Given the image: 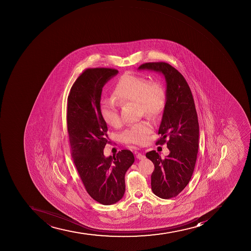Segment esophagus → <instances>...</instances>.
<instances>
[{
    "label": "esophagus",
    "instance_id": "obj_1",
    "mask_svg": "<svg viewBox=\"0 0 251 251\" xmlns=\"http://www.w3.org/2000/svg\"><path fill=\"white\" fill-rule=\"evenodd\" d=\"M136 158H137V159H139V160H143V159H144V158H145V155H143V154L141 153H138L136 154Z\"/></svg>",
    "mask_w": 251,
    "mask_h": 251
}]
</instances>
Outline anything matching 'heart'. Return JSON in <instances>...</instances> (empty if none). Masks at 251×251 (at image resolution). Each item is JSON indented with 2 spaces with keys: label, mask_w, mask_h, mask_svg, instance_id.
Here are the masks:
<instances>
[{
  "label": "heart",
  "mask_w": 251,
  "mask_h": 251,
  "mask_svg": "<svg viewBox=\"0 0 251 251\" xmlns=\"http://www.w3.org/2000/svg\"><path fill=\"white\" fill-rule=\"evenodd\" d=\"M113 100H102L100 114L106 124L114 127L121 125L118 104L136 102L139 111L146 117H157L165 104V95L161 85L150 82L142 76L126 73L120 77L114 88ZM152 127L149 122L142 121L126 128L121 134V140L127 144L144 145L148 142Z\"/></svg>",
  "instance_id": "heart-1"
}]
</instances>
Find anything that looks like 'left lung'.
Instances as JSON below:
<instances>
[{
	"label": "left lung",
	"mask_w": 251,
	"mask_h": 251,
	"mask_svg": "<svg viewBox=\"0 0 251 251\" xmlns=\"http://www.w3.org/2000/svg\"><path fill=\"white\" fill-rule=\"evenodd\" d=\"M139 70L163 74L166 81V102L155 144L167 143L169 155L161 159L151 151L146 157L155 166L151 190L163 199L175 198L189 184L198 157L199 124L193 95L181 74L167 62H147Z\"/></svg>",
	"instance_id": "left-lung-1"
}]
</instances>
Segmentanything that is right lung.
I'll return each instance as SVG.
<instances>
[{
	"mask_svg": "<svg viewBox=\"0 0 251 251\" xmlns=\"http://www.w3.org/2000/svg\"><path fill=\"white\" fill-rule=\"evenodd\" d=\"M119 71L90 68L83 71L67 98V131L71 155L85 189L95 201L104 205L122 199L125 173L135 158L129 150L105 157L109 144L107 124L100 114L102 87Z\"/></svg>",
	"mask_w": 251,
	"mask_h": 251,
	"instance_id": "right-lung-1",
	"label": "right lung"
}]
</instances>
